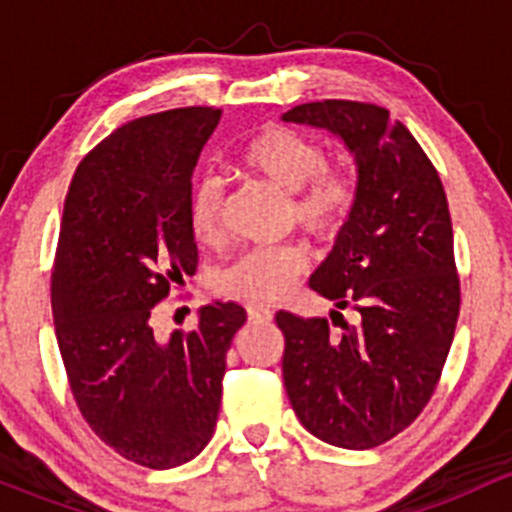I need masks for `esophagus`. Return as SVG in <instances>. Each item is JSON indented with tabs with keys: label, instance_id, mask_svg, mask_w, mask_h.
<instances>
[{
	"label": "esophagus",
	"instance_id": "34e87169",
	"mask_svg": "<svg viewBox=\"0 0 512 512\" xmlns=\"http://www.w3.org/2000/svg\"><path fill=\"white\" fill-rule=\"evenodd\" d=\"M247 317H250V322H270L272 309L262 307V304H252V307H247Z\"/></svg>",
	"mask_w": 512,
	"mask_h": 512
}]
</instances>
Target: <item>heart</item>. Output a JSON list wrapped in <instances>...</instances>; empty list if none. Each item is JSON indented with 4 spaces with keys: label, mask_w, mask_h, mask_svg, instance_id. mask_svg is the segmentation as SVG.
Wrapping results in <instances>:
<instances>
[{
    "label": "heart",
    "mask_w": 512,
    "mask_h": 512,
    "mask_svg": "<svg viewBox=\"0 0 512 512\" xmlns=\"http://www.w3.org/2000/svg\"><path fill=\"white\" fill-rule=\"evenodd\" d=\"M237 163L289 193V220L322 240H332L347 227L359 200L354 175L327 165L322 143L294 128H262L240 148ZM188 220L200 242H215L223 232V185L210 175L190 190ZM307 260V250L294 242L255 247L220 272L218 289L245 302H275L302 275Z\"/></svg>",
    "instance_id": "b5f03b06"
}]
</instances>
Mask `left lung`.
I'll use <instances>...</instances> for the list:
<instances>
[{
    "mask_svg": "<svg viewBox=\"0 0 512 512\" xmlns=\"http://www.w3.org/2000/svg\"><path fill=\"white\" fill-rule=\"evenodd\" d=\"M289 123L327 128L356 163L359 200L309 287L352 307L332 332L322 317L277 312L282 374L302 426L339 448L381 446L409 428L441 379L461 280L438 170L401 121L374 103L327 98L294 106ZM337 324V322H334Z\"/></svg>",
    "mask_w": 512,
    "mask_h": 512,
    "instance_id": "8db88e82",
    "label": "left lung"
}]
</instances>
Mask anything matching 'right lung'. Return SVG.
<instances>
[{"mask_svg":"<svg viewBox=\"0 0 512 512\" xmlns=\"http://www.w3.org/2000/svg\"><path fill=\"white\" fill-rule=\"evenodd\" d=\"M220 108L151 113L116 128L76 168L51 270L56 342L91 431L118 456L175 468L208 446L225 356L247 312L200 309L198 327L153 332V307L198 267L188 198Z\"/></svg>","mask_w":512,"mask_h":512,"instance_id":"right-lung-1","label":"right lung"}]
</instances>
